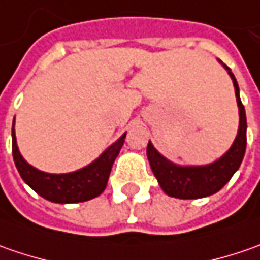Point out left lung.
I'll return each mask as SVG.
<instances>
[{
    "label": "left lung",
    "instance_id": "8db88e82",
    "mask_svg": "<svg viewBox=\"0 0 260 260\" xmlns=\"http://www.w3.org/2000/svg\"><path fill=\"white\" fill-rule=\"evenodd\" d=\"M218 62L227 71L235 85L236 100L239 107L237 136L233 145L230 146V149L220 159H217L213 164L200 166L176 165L169 159H166L164 155H160L155 149V146L152 145V142H149L146 150L149 164L160 188L169 197L181 198V200H197V198H204L208 195L215 194L232 179V176L240 168V164L243 160L246 152V128H247L245 107L242 104L240 89L233 72L221 60Z\"/></svg>",
    "mask_w": 260,
    "mask_h": 260
}]
</instances>
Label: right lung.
I'll use <instances>...</instances> for the list:
<instances>
[{"mask_svg": "<svg viewBox=\"0 0 260 260\" xmlns=\"http://www.w3.org/2000/svg\"><path fill=\"white\" fill-rule=\"evenodd\" d=\"M11 137L15 168L25 184L47 201L57 204H74L92 200L104 191L115 157L124 145L125 133L113 145L108 146L94 162L69 174H47L39 171L37 168L30 165L20 153L14 124Z\"/></svg>", "mask_w": 260, "mask_h": 260, "instance_id": "add662e5", "label": "right lung"}]
</instances>
